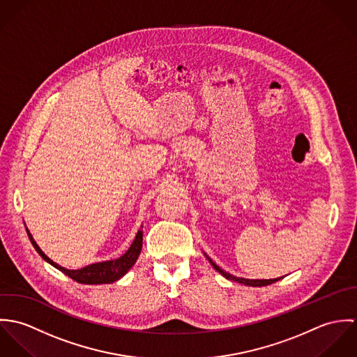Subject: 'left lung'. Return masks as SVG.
Wrapping results in <instances>:
<instances>
[{"label":"left lung","instance_id":"obj_1","mask_svg":"<svg viewBox=\"0 0 357 357\" xmlns=\"http://www.w3.org/2000/svg\"><path fill=\"white\" fill-rule=\"evenodd\" d=\"M206 258L210 261V264L213 265V268L217 271V272H220L224 278H227L228 280H234V282H238V283H242V284H246V286H253V287H261V286H268V284H272V283H275V282H278V280H280V278H276V279H245V278H236V276H234V275H231V273H228V272H225V271H222L218 265H215L207 255H206Z\"/></svg>","mask_w":357,"mask_h":357}]
</instances>
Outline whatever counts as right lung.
I'll return each mask as SVG.
<instances>
[{
	"label": "right lung",
	"instance_id": "obj_1",
	"mask_svg": "<svg viewBox=\"0 0 357 357\" xmlns=\"http://www.w3.org/2000/svg\"><path fill=\"white\" fill-rule=\"evenodd\" d=\"M27 235L30 238V242L33 243L34 249L37 250V253L41 255L47 262H50L54 268H57L59 271H61L64 275H67L68 278H71L73 280L82 283V284H102V283H112L118 279H121L137 261L142 248H143V231L140 229L133 241V243L130 245V248L128 249V252L123 255H121L116 259H109V261H102L98 264H91L85 268L81 269H66L63 266H60L59 264L53 262L48 255H45L38 245L36 243V241L33 239L31 234L27 229Z\"/></svg>",
	"mask_w": 357,
	"mask_h": 357
}]
</instances>
